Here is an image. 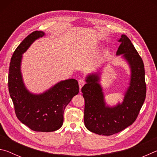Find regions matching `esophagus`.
<instances>
[{"label": "esophagus", "instance_id": "obj_1", "mask_svg": "<svg viewBox=\"0 0 157 157\" xmlns=\"http://www.w3.org/2000/svg\"><path fill=\"white\" fill-rule=\"evenodd\" d=\"M79 89H82V87L84 86V85L85 84V83H86V82H85V81L83 79H79Z\"/></svg>", "mask_w": 157, "mask_h": 157}]
</instances>
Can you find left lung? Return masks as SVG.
<instances>
[{
  "mask_svg": "<svg viewBox=\"0 0 157 157\" xmlns=\"http://www.w3.org/2000/svg\"><path fill=\"white\" fill-rule=\"evenodd\" d=\"M116 55L128 63L131 71L129 86L123 101L113 107L107 105L102 87L100 84V71L89 74L86 84L82 88L84 98V124L90 132L111 136L121 132L136 121L146 96L143 62L130 39L122 34Z\"/></svg>",
  "mask_w": 157,
  "mask_h": 157,
  "instance_id": "left-lung-1",
  "label": "left lung"
}]
</instances>
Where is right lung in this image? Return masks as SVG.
<instances>
[{"instance_id":"obj_1","label":"right lung","mask_w":157,"mask_h":157,"mask_svg":"<svg viewBox=\"0 0 157 157\" xmlns=\"http://www.w3.org/2000/svg\"><path fill=\"white\" fill-rule=\"evenodd\" d=\"M44 35V32L34 31L15 50L10 64L8 87L18 120L33 131L50 132L62 126L65 108L78 94L79 85L75 79H66L39 94H33L26 88L21 70L23 54L34 41Z\"/></svg>"}]
</instances>
